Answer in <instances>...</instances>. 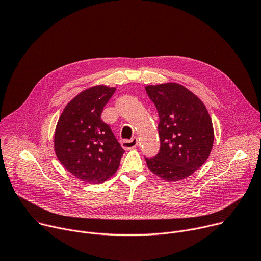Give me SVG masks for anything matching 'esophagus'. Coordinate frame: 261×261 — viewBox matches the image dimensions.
I'll use <instances>...</instances> for the list:
<instances>
[{
    "label": "esophagus",
    "instance_id": "34e87169",
    "mask_svg": "<svg viewBox=\"0 0 261 261\" xmlns=\"http://www.w3.org/2000/svg\"><path fill=\"white\" fill-rule=\"evenodd\" d=\"M138 144V139L137 137H133L131 139H126L122 141V146L125 150H131V148L136 147V145Z\"/></svg>",
    "mask_w": 261,
    "mask_h": 261
}]
</instances>
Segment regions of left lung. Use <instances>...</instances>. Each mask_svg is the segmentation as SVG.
Returning a JSON list of instances; mask_svg holds the SVG:
<instances>
[{"label": "left lung", "instance_id": "left-lung-1", "mask_svg": "<svg viewBox=\"0 0 261 261\" xmlns=\"http://www.w3.org/2000/svg\"><path fill=\"white\" fill-rule=\"evenodd\" d=\"M159 115V153L145 158L148 169L167 181L193 174L208 158L214 129L202 101L175 83L146 86Z\"/></svg>", "mask_w": 261, "mask_h": 261}]
</instances>
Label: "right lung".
<instances>
[{
	"label": "right lung",
	"mask_w": 261,
	"mask_h": 261,
	"mask_svg": "<svg viewBox=\"0 0 261 261\" xmlns=\"http://www.w3.org/2000/svg\"><path fill=\"white\" fill-rule=\"evenodd\" d=\"M116 88L95 86L64 108L55 132V151L62 165L79 179L98 184L113 176L124 154L110 127L101 120Z\"/></svg>",
	"instance_id": "right-lung-1"
}]
</instances>
